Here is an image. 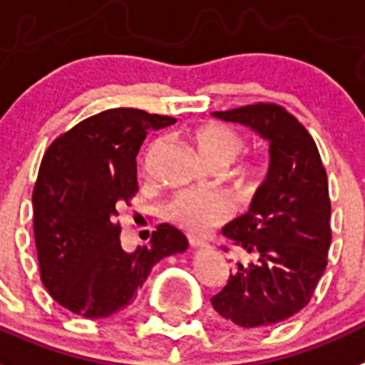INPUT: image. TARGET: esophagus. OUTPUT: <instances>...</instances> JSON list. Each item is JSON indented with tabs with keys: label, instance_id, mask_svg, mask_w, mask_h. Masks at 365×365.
Masks as SVG:
<instances>
[{
	"label": "esophagus",
	"instance_id": "obj_1",
	"mask_svg": "<svg viewBox=\"0 0 365 365\" xmlns=\"http://www.w3.org/2000/svg\"><path fill=\"white\" fill-rule=\"evenodd\" d=\"M188 244L192 246V248H203V246H207V242H205L203 239H200V237H194V235H190L188 237Z\"/></svg>",
	"mask_w": 365,
	"mask_h": 365
}]
</instances>
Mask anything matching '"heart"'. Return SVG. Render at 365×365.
<instances>
[{
	"label": "heart",
	"instance_id": "obj_1",
	"mask_svg": "<svg viewBox=\"0 0 365 365\" xmlns=\"http://www.w3.org/2000/svg\"><path fill=\"white\" fill-rule=\"evenodd\" d=\"M192 145L207 168L227 170L244 150V140L224 125L207 123L192 134ZM231 205L216 194L185 192L165 207V218L190 233H203L230 218Z\"/></svg>",
	"mask_w": 365,
	"mask_h": 365
}]
</instances>
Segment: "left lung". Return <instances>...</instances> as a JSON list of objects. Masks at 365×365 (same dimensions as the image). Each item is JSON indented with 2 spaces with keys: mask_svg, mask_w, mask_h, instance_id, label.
<instances>
[{
  "mask_svg": "<svg viewBox=\"0 0 365 365\" xmlns=\"http://www.w3.org/2000/svg\"><path fill=\"white\" fill-rule=\"evenodd\" d=\"M212 117L248 126L269 145V170L246 215L222 233L250 257L237 263L212 308L242 328L269 327L308 306L332 240L327 171L317 145L291 113L252 104Z\"/></svg>",
  "mask_w": 365,
  "mask_h": 365,
  "instance_id": "1",
  "label": "left lung"
}]
</instances>
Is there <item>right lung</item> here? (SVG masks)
<instances>
[{"label":"right lung","instance_id":"obj_1","mask_svg":"<svg viewBox=\"0 0 365 365\" xmlns=\"http://www.w3.org/2000/svg\"><path fill=\"white\" fill-rule=\"evenodd\" d=\"M173 117L113 108L59 135L42 156L33 188V231L41 279L57 304L86 319H106L140 293L153 267L182 254L188 240L170 224L147 246H121L117 207L138 192L135 156L150 130Z\"/></svg>","mask_w":365,"mask_h":365}]
</instances>
